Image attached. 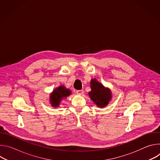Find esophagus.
Returning a JSON list of instances; mask_svg holds the SVG:
<instances>
[{
  "instance_id": "obj_1",
  "label": "esophagus",
  "mask_w": 160,
  "mask_h": 160,
  "mask_svg": "<svg viewBox=\"0 0 160 160\" xmlns=\"http://www.w3.org/2000/svg\"><path fill=\"white\" fill-rule=\"evenodd\" d=\"M76 92L78 95H82L83 94V90H77Z\"/></svg>"
}]
</instances>
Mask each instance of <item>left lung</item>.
Returning a JSON list of instances; mask_svg holds the SVG:
<instances>
[{
    "label": "left lung",
    "mask_w": 160,
    "mask_h": 160,
    "mask_svg": "<svg viewBox=\"0 0 160 160\" xmlns=\"http://www.w3.org/2000/svg\"><path fill=\"white\" fill-rule=\"evenodd\" d=\"M91 91L88 96L99 108H104L112 98V93L108 88H106L102 83L94 78L90 80Z\"/></svg>",
    "instance_id": "obj_1"
}]
</instances>
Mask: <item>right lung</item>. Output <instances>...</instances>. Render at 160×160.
Segmentation results:
<instances>
[{
  "instance_id": "1",
  "label": "right lung",
  "mask_w": 160,
  "mask_h": 160,
  "mask_svg": "<svg viewBox=\"0 0 160 160\" xmlns=\"http://www.w3.org/2000/svg\"><path fill=\"white\" fill-rule=\"evenodd\" d=\"M70 94H72L71 91L63 85L56 88L50 94L49 101L51 106L54 108L59 107L61 101Z\"/></svg>"
}]
</instances>
